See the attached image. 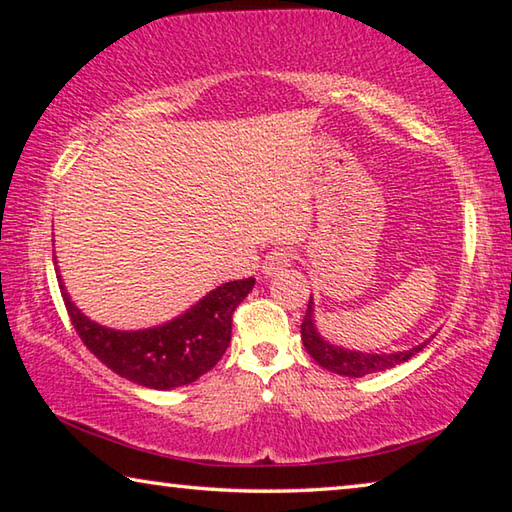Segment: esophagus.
Listing matches in <instances>:
<instances>
[{
    "label": "esophagus",
    "mask_w": 512,
    "mask_h": 512,
    "mask_svg": "<svg viewBox=\"0 0 512 512\" xmlns=\"http://www.w3.org/2000/svg\"><path fill=\"white\" fill-rule=\"evenodd\" d=\"M291 259H293V255H291V250H289V248H277V250H271V253L266 255L264 264H262V273H264L266 277L277 275L280 271H284V268H289V266H291Z\"/></svg>",
    "instance_id": "34e87169"
}]
</instances>
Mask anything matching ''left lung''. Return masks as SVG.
Here are the masks:
<instances>
[{"mask_svg": "<svg viewBox=\"0 0 512 512\" xmlns=\"http://www.w3.org/2000/svg\"><path fill=\"white\" fill-rule=\"evenodd\" d=\"M300 336H302V343H305V350L311 354V359H314L318 366H323L325 370L336 372V375H343V377H366V375H372V372H381V370L400 366V363L409 361L411 357H415V354L427 348L433 339L431 336V339L413 345L409 350L391 352V354L341 348V345H334L318 332L314 298H309L307 314L302 318V325H300Z\"/></svg>", "mask_w": 512, "mask_h": 512, "instance_id": "1", "label": "left lung"}]
</instances>
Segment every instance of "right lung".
<instances>
[{"mask_svg":"<svg viewBox=\"0 0 512 512\" xmlns=\"http://www.w3.org/2000/svg\"><path fill=\"white\" fill-rule=\"evenodd\" d=\"M56 273L67 314L88 350L119 377L155 391L192 384L219 363L230 345L232 314L255 287V277L225 282L167 323L112 329L85 316L69 298L58 266Z\"/></svg>","mask_w":512,"mask_h":512,"instance_id":"obj_1","label":"right lung"}]
</instances>
